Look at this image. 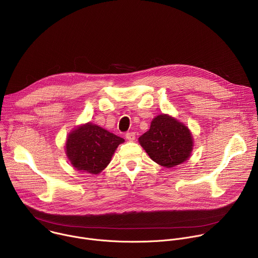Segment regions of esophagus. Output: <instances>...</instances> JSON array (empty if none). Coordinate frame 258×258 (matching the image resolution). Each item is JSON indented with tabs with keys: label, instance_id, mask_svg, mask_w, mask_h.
Here are the masks:
<instances>
[{
	"label": "esophagus",
	"instance_id": "esophagus-1",
	"mask_svg": "<svg viewBox=\"0 0 258 258\" xmlns=\"http://www.w3.org/2000/svg\"><path fill=\"white\" fill-rule=\"evenodd\" d=\"M125 138H126V140H128L130 142H133V141L136 140V135H135V133H127V134L125 135Z\"/></svg>",
	"mask_w": 258,
	"mask_h": 258
}]
</instances>
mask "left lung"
<instances>
[{
	"label": "left lung",
	"mask_w": 258,
	"mask_h": 258,
	"mask_svg": "<svg viewBox=\"0 0 258 258\" xmlns=\"http://www.w3.org/2000/svg\"><path fill=\"white\" fill-rule=\"evenodd\" d=\"M139 143L154 162L166 168L187 161L194 147L189 127L164 113L152 119L150 130L139 138Z\"/></svg>",
	"instance_id": "obj_1"
}]
</instances>
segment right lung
I'll return each mask as SVG.
<instances>
[{
	"label": "right lung",
	"mask_w": 258,
	"mask_h": 258,
	"mask_svg": "<svg viewBox=\"0 0 258 258\" xmlns=\"http://www.w3.org/2000/svg\"><path fill=\"white\" fill-rule=\"evenodd\" d=\"M124 140L107 130L87 122L73 128L65 142V153L71 165L81 172L99 174L111 161Z\"/></svg>",
	"instance_id": "add662e5"
}]
</instances>
